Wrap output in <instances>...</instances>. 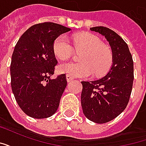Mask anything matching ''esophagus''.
I'll use <instances>...</instances> for the list:
<instances>
[{
  "mask_svg": "<svg viewBox=\"0 0 146 146\" xmlns=\"http://www.w3.org/2000/svg\"><path fill=\"white\" fill-rule=\"evenodd\" d=\"M66 79H67V81L68 82H70V81H72L73 80V77L72 76H70L69 74H67L66 75Z\"/></svg>",
  "mask_w": 146,
  "mask_h": 146,
  "instance_id": "obj_1",
  "label": "esophagus"
}]
</instances>
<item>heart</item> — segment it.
Here are the masks:
<instances>
[{"label": "heart", "mask_w": 146, "mask_h": 146, "mask_svg": "<svg viewBox=\"0 0 146 146\" xmlns=\"http://www.w3.org/2000/svg\"><path fill=\"white\" fill-rule=\"evenodd\" d=\"M74 51L81 52L80 62H65L58 67V71L70 76L95 77L105 76L113 62L112 49L104 44L102 40L92 33H80L73 38L72 44L66 35H61L53 44L54 55L62 60L73 56Z\"/></svg>", "instance_id": "1"}]
</instances>
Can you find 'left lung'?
<instances>
[{
  "mask_svg": "<svg viewBox=\"0 0 146 146\" xmlns=\"http://www.w3.org/2000/svg\"><path fill=\"white\" fill-rule=\"evenodd\" d=\"M90 29L109 41L113 62L104 77L95 81H81V106L88 119L105 123L119 116L128 104L134 80V62L127 43L113 30L104 27Z\"/></svg>",
  "mask_w": 146,
  "mask_h": 146,
  "instance_id": "left-lung-1",
  "label": "left lung"
}]
</instances>
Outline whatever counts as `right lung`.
I'll list each match as a JSON object with an SVG mask.
<instances>
[{"mask_svg":"<svg viewBox=\"0 0 146 146\" xmlns=\"http://www.w3.org/2000/svg\"><path fill=\"white\" fill-rule=\"evenodd\" d=\"M70 28L45 22L33 25L21 36L11 56V85L18 105L28 116L43 119L57 111L67 85L66 73L51 80L58 61L55 39Z\"/></svg>","mask_w":146,"mask_h":146,"instance_id":"1","label":"right lung"}]
</instances>
